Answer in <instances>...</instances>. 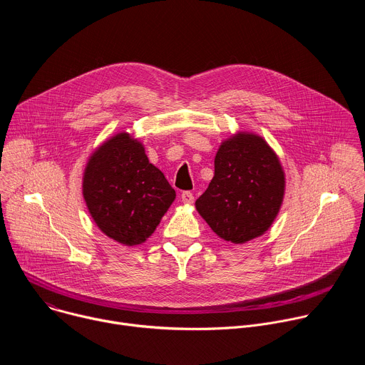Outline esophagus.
I'll use <instances>...</instances> for the list:
<instances>
[{
  "instance_id": "obj_1",
  "label": "esophagus",
  "mask_w": 365,
  "mask_h": 365,
  "mask_svg": "<svg viewBox=\"0 0 365 365\" xmlns=\"http://www.w3.org/2000/svg\"><path fill=\"white\" fill-rule=\"evenodd\" d=\"M180 199H182V202H183L185 205H192V203H193V200H195L193 193H192V192H189V190L183 192V193L180 195Z\"/></svg>"
}]
</instances>
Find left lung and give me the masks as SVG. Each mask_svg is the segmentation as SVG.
Returning a JSON list of instances; mask_svg holds the SVG:
<instances>
[{"label": "left lung", "instance_id": "left-lung-1", "mask_svg": "<svg viewBox=\"0 0 365 365\" xmlns=\"http://www.w3.org/2000/svg\"><path fill=\"white\" fill-rule=\"evenodd\" d=\"M286 192L276 151L258 134L237 131L215 155V173L196 199L199 215L224 241L245 244L273 225Z\"/></svg>", "mask_w": 365, "mask_h": 365}]
</instances>
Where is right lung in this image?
<instances>
[{
    "mask_svg": "<svg viewBox=\"0 0 365 365\" xmlns=\"http://www.w3.org/2000/svg\"><path fill=\"white\" fill-rule=\"evenodd\" d=\"M82 195L96 227L127 247L145 242L176 197L162 170L148 162L144 144L127 131L92 151Z\"/></svg>",
    "mask_w": 365,
    "mask_h": 365,
    "instance_id": "1",
    "label": "right lung"
}]
</instances>
